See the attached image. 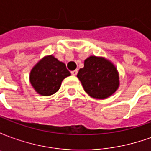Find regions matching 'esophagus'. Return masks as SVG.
<instances>
[{"label": "esophagus", "instance_id": "1", "mask_svg": "<svg viewBox=\"0 0 151 151\" xmlns=\"http://www.w3.org/2000/svg\"><path fill=\"white\" fill-rule=\"evenodd\" d=\"M71 73H72V75H73V76L77 75V73H78V70H77V69H76V70H73V71H72V72H71Z\"/></svg>", "mask_w": 151, "mask_h": 151}]
</instances>
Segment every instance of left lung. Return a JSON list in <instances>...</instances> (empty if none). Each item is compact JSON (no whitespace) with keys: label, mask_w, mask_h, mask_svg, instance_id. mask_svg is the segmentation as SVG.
Wrapping results in <instances>:
<instances>
[{"label":"left lung","mask_w":151,"mask_h":151,"mask_svg":"<svg viewBox=\"0 0 151 151\" xmlns=\"http://www.w3.org/2000/svg\"><path fill=\"white\" fill-rule=\"evenodd\" d=\"M77 77L91 98L104 99L116 91L120 86L119 73L114 64L102 56H91Z\"/></svg>","instance_id":"8db88e82"}]
</instances>
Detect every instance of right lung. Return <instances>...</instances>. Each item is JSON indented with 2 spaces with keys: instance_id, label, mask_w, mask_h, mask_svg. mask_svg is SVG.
Masks as SVG:
<instances>
[{
  "instance_id": "obj_1",
  "label": "right lung",
  "mask_w": 151,
  "mask_h": 151,
  "mask_svg": "<svg viewBox=\"0 0 151 151\" xmlns=\"http://www.w3.org/2000/svg\"><path fill=\"white\" fill-rule=\"evenodd\" d=\"M70 75L64 63L49 55L43 57L32 68L30 82L39 95L49 96L58 91L63 80Z\"/></svg>"
}]
</instances>
